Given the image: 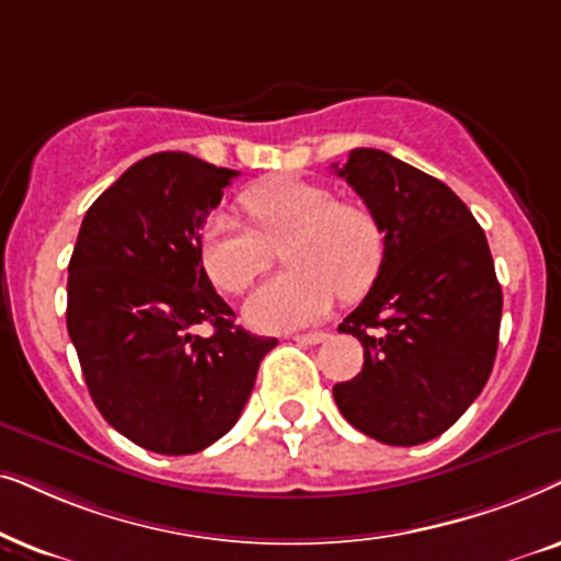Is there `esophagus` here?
<instances>
[{
  "label": "esophagus",
  "instance_id": "1",
  "mask_svg": "<svg viewBox=\"0 0 561 561\" xmlns=\"http://www.w3.org/2000/svg\"><path fill=\"white\" fill-rule=\"evenodd\" d=\"M328 335L323 333V331H316V333H300V335H295V341L297 343H302V346H316V343H320V341H325Z\"/></svg>",
  "mask_w": 561,
  "mask_h": 561
}]
</instances>
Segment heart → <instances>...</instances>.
<instances>
[{
    "label": "heart",
    "mask_w": 561,
    "mask_h": 561,
    "mask_svg": "<svg viewBox=\"0 0 561 561\" xmlns=\"http://www.w3.org/2000/svg\"><path fill=\"white\" fill-rule=\"evenodd\" d=\"M253 230L228 213L207 218L199 233V261L220 293L241 295L272 264L282 243V274L264 282L245 302L253 328L287 333L318 323L339 293L358 297L377 279L385 233L367 205L335 199L323 184L274 179L241 194Z\"/></svg>",
    "instance_id": "obj_1"
}]
</instances>
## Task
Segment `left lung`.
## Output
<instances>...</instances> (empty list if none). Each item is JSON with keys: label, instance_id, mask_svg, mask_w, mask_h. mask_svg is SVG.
I'll use <instances>...</instances> for the list:
<instances>
[{"label": "left lung", "instance_id": "left-lung-1", "mask_svg": "<svg viewBox=\"0 0 561 561\" xmlns=\"http://www.w3.org/2000/svg\"><path fill=\"white\" fill-rule=\"evenodd\" d=\"M333 171L377 215L385 259L362 305L339 325L364 346V367L333 387L343 417L390 446L442 436L472 405L495 364V264L469 207L438 179L354 148Z\"/></svg>", "mask_w": 561, "mask_h": 561}]
</instances>
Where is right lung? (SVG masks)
I'll list each match as a JSON object with an SVG mask.
<instances>
[{
  "label": "right lung",
  "mask_w": 561,
  "mask_h": 561,
  "mask_svg": "<svg viewBox=\"0 0 561 561\" xmlns=\"http://www.w3.org/2000/svg\"><path fill=\"white\" fill-rule=\"evenodd\" d=\"M238 171L153 153L104 190L69 261L66 328L89 394L148 451H203L233 428L276 339L236 325L199 261V233ZM214 325L203 340L193 328Z\"/></svg>",
  "instance_id": "obj_1"
}]
</instances>
